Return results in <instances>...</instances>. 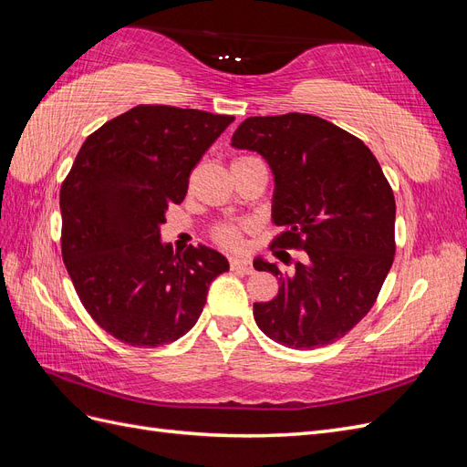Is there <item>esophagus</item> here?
<instances>
[{"label": "esophagus", "mask_w": 467, "mask_h": 467, "mask_svg": "<svg viewBox=\"0 0 467 467\" xmlns=\"http://www.w3.org/2000/svg\"><path fill=\"white\" fill-rule=\"evenodd\" d=\"M230 266H232V271H239V273H245V275L253 273V266L247 259H232Z\"/></svg>", "instance_id": "esophagus-1"}]
</instances>
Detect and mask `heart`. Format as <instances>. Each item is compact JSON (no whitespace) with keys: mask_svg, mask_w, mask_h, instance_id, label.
<instances>
[{"mask_svg":"<svg viewBox=\"0 0 467 467\" xmlns=\"http://www.w3.org/2000/svg\"><path fill=\"white\" fill-rule=\"evenodd\" d=\"M237 161H242V160H237ZM214 239L223 247L237 249L239 245H242V230H239L234 223H223V225H218V228L214 230Z\"/></svg>","mask_w":467,"mask_h":467,"instance_id":"obj_1","label":"heart"}]
</instances>
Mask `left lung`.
<instances>
[{"label":"left lung","instance_id":"obj_1","mask_svg":"<svg viewBox=\"0 0 467 467\" xmlns=\"http://www.w3.org/2000/svg\"><path fill=\"white\" fill-rule=\"evenodd\" d=\"M257 151L275 177L273 253L302 247L292 273L263 257L280 280L276 298L253 304L259 329L288 348H316L347 335L370 312L395 255V199L362 140L314 115L249 117L232 136Z\"/></svg>","mask_w":467,"mask_h":467}]
</instances>
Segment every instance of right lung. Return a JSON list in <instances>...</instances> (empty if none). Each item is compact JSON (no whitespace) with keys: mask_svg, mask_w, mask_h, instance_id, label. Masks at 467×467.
Instances as JSON below:
<instances>
[{"mask_svg":"<svg viewBox=\"0 0 467 467\" xmlns=\"http://www.w3.org/2000/svg\"><path fill=\"white\" fill-rule=\"evenodd\" d=\"M235 119L138 105L83 142L60 191L62 257L81 304L132 347L177 341L199 321L208 288L230 271L206 245L173 253L160 228L189 175Z\"/></svg>","mask_w":467,"mask_h":467,"instance_id":"add662e5","label":"right lung"}]
</instances>
